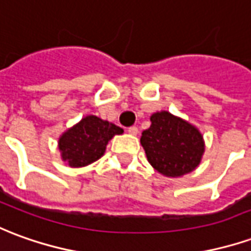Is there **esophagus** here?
Segmentation results:
<instances>
[{
	"label": "esophagus",
	"instance_id": "obj_1",
	"mask_svg": "<svg viewBox=\"0 0 251 251\" xmlns=\"http://www.w3.org/2000/svg\"><path fill=\"white\" fill-rule=\"evenodd\" d=\"M127 133H129V134H131V136H137L138 129L136 127V126H131V127H129V129H127Z\"/></svg>",
	"mask_w": 251,
	"mask_h": 251
}]
</instances>
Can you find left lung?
I'll return each instance as SVG.
<instances>
[{
	"label": "left lung",
	"instance_id": "obj_1",
	"mask_svg": "<svg viewBox=\"0 0 251 251\" xmlns=\"http://www.w3.org/2000/svg\"><path fill=\"white\" fill-rule=\"evenodd\" d=\"M140 143L151 166L168 178L194 171L205 152L199 127L168 111L151 115V126L143 131Z\"/></svg>",
	"mask_w": 251,
	"mask_h": 251
}]
</instances>
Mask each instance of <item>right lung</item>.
I'll return each mask as SVG.
<instances>
[{
  "label": "right lung",
  "instance_id": "add662e5",
  "mask_svg": "<svg viewBox=\"0 0 251 251\" xmlns=\"http://www.w3.org/2000/svg\"><path fill=\"white\" fill-rule=\"evenodd\" d=\"M122 133L124 129L113 122L96 115H87L59 136L61 159L71 167H85L100 159L106 152L108 141Z\"/></svg>",
  "mask_w": 251,
  "mask_h": 251
}]
</instances>
